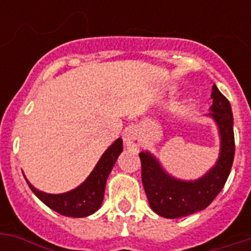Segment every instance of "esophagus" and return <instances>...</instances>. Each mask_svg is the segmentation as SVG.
Masks as SVG:
<instances>
[{
    "label": "esophagus",
    "instance_id": "1",
    "mask_svg": "<svg viewBox=\"0 0 251 251\" xmlns=\"http://www.w3.org/2000/svg\"><path fill=\"white\" fill-rule=\"evenodd\" d=\"M124 142L127 149L130 150H138L142 145L141 134L137 127H130L124 134Z\"/></svg>",
    "mask_w": 251,
    "mask_h": 251
}]
</instances>
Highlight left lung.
Wrapping results in <instances>:
<instances>
[{
  "label": "left lung",
  "mask_w": 251,
  "mask_h": 251,
  "mask_svg": "<svg viewBox=\"0 0 251 251\" xmlns=\"http://www.w3.org/2000/svg\"><path fill=\"white\" fill-rule=\"evenodd\" d=\"M212 105L206 117L215 122L220 149L215 164L195 179H182L165 171L151 151L139 152L142 182L150 207L159 216L178 219L204 210L226 185L234 159L233 113L228 99L214 84Z\"/></svg>",
  "instance_id": "8db88e82"
}]
</instances>
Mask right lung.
Segmentation results:
<instances>
[{
	"label": "right lung",
	"mask_w": 251,
	"mask_h": 251,
	"mask_svg": "<svg viewBox=\"0 0 251 251\" xmlns=\"http://www.w3.org/2000/svg\"><path fill=\"white\" fill-rule=\"evenodd\" d=\"M122 139L118 138L104 151L95 168L83 182L72 190L60 194H49L33 186L25 176L32 193L58 214L70 218H86L100 208L104 199L106 178L113 169L120 153L122 152Z\"/></svg>",
	"instance_id": "obj_1"
}]
</instances>
